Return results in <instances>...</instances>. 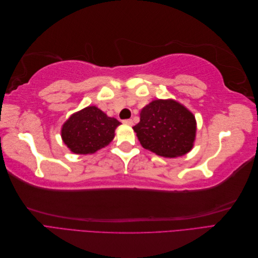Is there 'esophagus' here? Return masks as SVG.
Returning a JSON list of instances; mask_svg holds the SVG:
<instances>
[{
  "label": "esophagus",
  "instance_id": "34e87169",
  "mask_svg": "<svg viewBox=\"0 0 258 258\" xmlns=\"http://www.w3.org/2000/svg\"><path fill=\"white\" fill-rule=\"evenodd\" d=\"M122 122L126 123V124H129V126H132V124H134V121H132V119H124Z\"/></svg>",
  "mask_w": 258,
  "mask_h": 258
}]
</instances>
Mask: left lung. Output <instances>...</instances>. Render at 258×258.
I'll return each mask as SVG.
<instances>
[{
    "instance_id": "obj_1",
    "label": "left lung",
    "mask_w": 258,
    "mask_h": 258,
    "mask_svg": "<svg viewBox=\"0 0 258 258\" xmlns=\"http://www.w3.org/2000/svg\"><path fill=\"white\" fill-rule=\"evenodd\" d=\"M196 119L174 100H154L142 108L134 127L141 145L163 157L188 153L196 138Z\"/></svg>"
}]
</instances>
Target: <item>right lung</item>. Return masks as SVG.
Wrapping results in <instances>:
<instances>
[{
	"mask_svg": "<svg viewBox=\"0 0 258 258\" xmlns=\"http://www.w3.org/2000/svg\"><path fill=\"white\" fill-rule=\"evenodd\" d=\"M120 122L97 106H87L70 116L61 129V137L75 154H93L110 144Z\"/></svg>",
	"mask_w": 258,
	"mask_h": 258,
	"instance_id": "obj_1",
	"label": "right lung"
}]
</instances>
